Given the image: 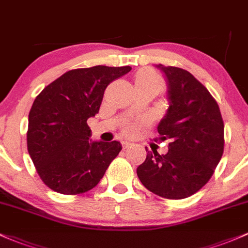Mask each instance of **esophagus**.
I'll return each mask as SVG.
<instances>
[{
    "instance_id": "obj_1",
    "label": "esophagus",
    "mask_w": 248,
    "mask_h": 248,
    "mask_svg": "<svg viewBox=\"0 0 248 248\" xmlns=\"http://www.w3.org/2000/svg\"><path fill=\"white\" fill-rule=\"evenodd\" d=\"M122 144H123V149H126V148H129L130 145H131V143L127 142V140H124V142L122 143Z\"/></svg>"
}]
</instances>
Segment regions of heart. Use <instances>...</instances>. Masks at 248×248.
Returning <instances> with one entry per match:
<instances>
[{
	"label": "heart",
	"instance_id": "b5f03b06",
	"mask_svg": "<svg viewBox=\"0 0 248 248\" xmlns=\"http://www.w3.org/2000/svg\"><path fill=\"white\" fill-rule=\"evenodd\" d=\"M135 82L136 84H140V82H154V84L158 85L159 87H161L162 85L161 79H159L155 73H153V72L150 71L140 72V73L137 74V77H136ZM125 131H126V134H136V132L140 131V124L138 123L127 124L126 127H125Z\"/></svg>",
	"mask_w": 248,
	"mask_h": 248
}]
</instances>
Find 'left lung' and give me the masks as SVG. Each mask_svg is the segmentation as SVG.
Segmentation results:
<instances>
[{
    "instance_id": "1",
    "label": "left lung",
    "mask_w": 248,
    "mask_h": 248,
    "mask_svg": "<svg viewBox=\"0 0 248 248\" xmlns=\"http://www.w3.org/2000/svg\"><path fill=\"white\" fill-rule=\"evenodd\" d=\"M164 74L169 99L157 126L162 140H170L166 155L148 151L137 168L146 189L166 199L193 195L212 177L223 154V121L208 90L188 71L156 65Z\"/></svg>"
}]
</instances>
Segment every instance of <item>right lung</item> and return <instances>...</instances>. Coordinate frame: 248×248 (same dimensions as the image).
Segmentation results:
<instances>
[{
    "mask_svg": "<svg viewBox=\"0 0 248 248\" xmlns=\"http://www.w3.org/2000/svg\"><path fill=\"white\" fill-rule=\"evenodd\" d=\"M130 66L78 68L50 82L35 98L28 116L27 148L40 178L65 195L99 183L121 143L90 140L87 119L98 113L104 91Z\"/></svg>",
    "mask_w": 248,
    "mask_h": 248,
    "instance_id": "obj_1",
    "label": "right lung"
}]
</instances>
